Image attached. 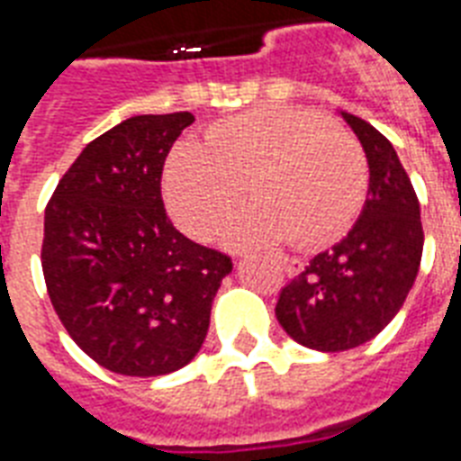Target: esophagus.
<instances>
[{"instance_id":"1","label":"esophagus","mask_w":461,"mask_h":461,"mask_svg":"<svg viewBox=\"0 0 461 461\" xmlns=\"http://www.w3.org/2000/svg\"><path fill=\"white\" fill-rule=\"evenodd\" d=\"M280 263H282V270H285L289 277H292V275L302 273V267H303L302 260L299 258H280Z\"/></svg>"}]
</instances>
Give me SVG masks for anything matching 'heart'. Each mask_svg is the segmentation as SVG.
I'll return each instance as SVG.
<instances>
[{
  "label": "heart",
  "mask_w": 461,
  "mask_h": 461,
  "mask_svg": "<svg viewBox=\"0 0 461 461\" xmlns=\"http://www.w3.org/2000/svg\"><path fill=\"white\" fill-rule=\"evenodd\" d=\"M246 186L256 205L231 222V244L289 239L322 246L357 220L368 191V162L342 126L294 107H260L227 119L208 129L203 148L184 143L167 162L172 215L198 241L215 237L241 205Z\"/></svg>",
  "instance_id": "1"
}]
</instances>
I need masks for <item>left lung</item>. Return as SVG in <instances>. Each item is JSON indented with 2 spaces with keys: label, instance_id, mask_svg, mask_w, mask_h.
Returning <instances> with one entry per match:
<instances>
[{
  "label": "left lung",
  "instance_id": "obj_1",
  "mask_svg": "<svg viewBox=\"0 0 461 461\" xmlns=\"http://www.w3.org/2000/svg\"><path fill=\"white\" fill-rule=\"evenodd\" d=\"M342 117L371 169L364 212L339 244L280 289L275 306L285 332L318 351L354 349L378 335L407 299L423 253L419 198L393 143L364 119Z\"/></svg>",
  "mask_w": 461,
  "mask_h": 461
}]
</instances>
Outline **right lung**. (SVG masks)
Here are the masks:
<instances>
[{"label":"right lung","mask_w":461,"mask_h":461,"mask_svg":"<svg viewBox=\"0 0 461 461\" xmlns=\"http://www.w3.org/2000/svg\"><path fill=\"white\" fill-rule=\"evenodd\" d=\"M191 112L140 114L83 148L45 208L42 275L61 325L119 375L179 371L208 335L227 253L167 217L162 167Z\"/></svg>","instance_id":"obj_1"}]
</instances>
